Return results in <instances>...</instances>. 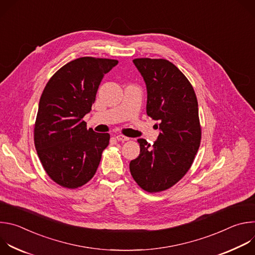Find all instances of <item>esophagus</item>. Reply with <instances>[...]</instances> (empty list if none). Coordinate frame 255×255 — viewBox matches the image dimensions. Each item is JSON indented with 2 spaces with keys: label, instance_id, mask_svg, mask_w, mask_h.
I'll use <instances>...</instances> for the list:
<instances>
[{
  "label": "esophagus",
  "instance_id": "esophagus-1",
  "mask_svg": "<svg viewBox=\"0 0 255 255\" xmlns=\"http://www.w3.org/2000/svg\"><path fill=\"white\" fill-rule=\"evenodd\" d=\"M116 139H117L118 141H127V140H129L128 137L123 136V135H117V136H116Z\"/></svg>",
  "mask_w": 255,
  "mask_h": 255
}]
</instances>
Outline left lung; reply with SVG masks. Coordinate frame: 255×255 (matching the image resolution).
Instances as JSON below:
<instances>
[{
  "mask_svg": "<svg viewBox=\"0 0 255 255\" xmlns=\"http://www.w3.org/2000/svg\"><path fill=\"white\" fill-rule=\"evenodd\" d=\"M133 63L146 85V113L158 121L160 132L151 146L138 139L140 153L130 161V172L143 190L161 192L187 173L200 147L198 101L188 79L170 61L136 58Z\"/></svg>",
  "mask_w": 255,
  "mask_h": 255,
  "instance_id": "8db88e82",
  "label": "left lung"
}]
</instances>
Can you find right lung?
<instances>
[{"instance_id": "1", "label": "right lung", "mask_w": 255, "mask_h": 255, "mask_svg": "<svg viewBox=\"0 0 255 255\" xmlns=\"http://www.w3.org/2000/svg\"><path fill=\"white\" fill-rule=\"evenodd\" d=\"M117 64L115 59L77 58L58 69L43 90L35 148L47 174L61 187H82L97 171L110 135L88 130L83 118L92 110L104 76Z\"/></svg>"}]
</instances>
